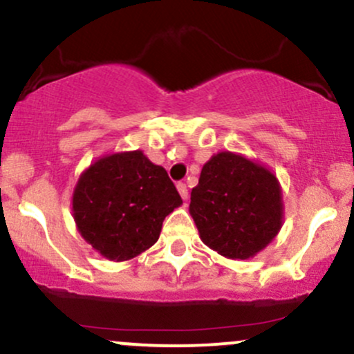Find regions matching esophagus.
<instances>
[{
	"mask_svg": "<svg viewBox=\"0 0 354 354\" xmlns=\"http://www.w3.org/2000/svg\"><path fill=\"white\" fill-rule=\"evenodd\" d=\"M176 188H178V191H180V194H181L183 200H185V201L188 200V188H186L185 183H178Z\"/></svg>",
	"mask_w": 354,
	"mask_h": 354,
	"instance_id": "obj_1",
	"label": "esophagus"
}]
</instances>
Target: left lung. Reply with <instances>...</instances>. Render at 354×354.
Segmentation results:
<instances>
[{"mask_svg":"<svg viewBox=\"0 0 354 354\" xmlns=\"http://www.w3.org/2000/svg\"><path fill=\"white\" fill-rule=\"evenodd\" d=\"M189 214L201 241L228 259H250L278 236L284 219L276 174L245 154L219 151L203 165Z\"/></svg>","mask_w":354,"mask_h":354,"instance_id":"obj_1","label":"left lung"}]
</instances>
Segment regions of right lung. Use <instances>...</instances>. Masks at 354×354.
Returning a JSON list of instances; mask_svg holds the SVG:
<instances>
[{
  "instance_id": "add662e5",
  "label": "right lung",
  "mask_w": 354,
  "mask_h": 354,
  "mask_svg": "<svg viewBox=\"0 0 354 354\" xmlns=\"http://www.w3.org/2000/svg\"><path fill=\"white\" fill-rule=\"evenodd\" d=\"M183 205L163 166L141 151L108 153L80 174L71 211L81 238L109 261H128L158 241Z\"/></svg>"
}]
</instances>
